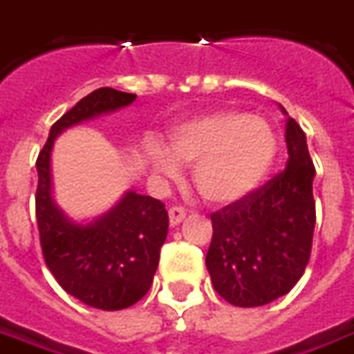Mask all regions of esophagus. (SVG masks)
Wrapping results in <instances>:
<instances>
[{
  "instance_id": "obj_1",
  "label": "esophagus",
  "mask_w": 354,
  "mask_h": 354,
  "mask_svg": "<svg viewBox=\"0 0 354 354\" xmlns=\"http://www.w3.org/2000/svg\"><path fill=\"white\" fill-rule=\"evenodd\" d=\"M185 214H187V210L182 207H172L169 210V220H170V225L174 227V225H178V223L184 222Z\"/></svg>"
}]
</instances>
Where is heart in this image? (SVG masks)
Masks as SVG:
<instances>
[{"label":"heart","instance_id":"b5f03b06","mask_svg":"<svg viewBox=\"0 0 354 354\" xmlns=\"http://www.w3.org/2000/svg\"><path fill=\"white\" fill-rule=\"evenodd\" d=\"M279 151L271 123L239 109H214L174 124L165 147L147 144V162L157 176L178 178V165H193L192 180L203 199L227 205L266 180Z\"/></svg>","mask_w":354,"mask_h":354}]
</instances>
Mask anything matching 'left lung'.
<instances>
[{"instance_id":"1","label":"left lung","mask_w":354,"mask_h":354,"mask_svg":"<svg viewBox=\"0 0 354 354\" xmlns=\"http://www.w3.org/2000/svg\"><path fill=\"white\" fill-rule=\"evenodd\" d=\"M284 136L286 169L210 214L214 233L207 269L216 292L237 307H260L288 294L311 256L315 167L305 132L292 117Z\"/></svg>"}]
</instances>
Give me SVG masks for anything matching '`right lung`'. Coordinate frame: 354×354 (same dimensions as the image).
<instances>
[{"instance_id":"right-lung-1","label":"right lung","mask_w":354,"mask_h":354,"mask_svg":"<svg viewBox=\"0 0 354 354\" xmlns=\"http://www.w3.org/2000/svg\"><path fill=\"white\" fill-rule=\"evenodd\" d=\"M134 100L136 94L109 87L87 94L50 127L35 162L39 176L35 216L45 263L70 296L102 311L127 309L146 296L169 233V214L161 201L127 192L106 214L75 222L53 197L50 153L66 129Z\"/></svg>"}]
</instances>
